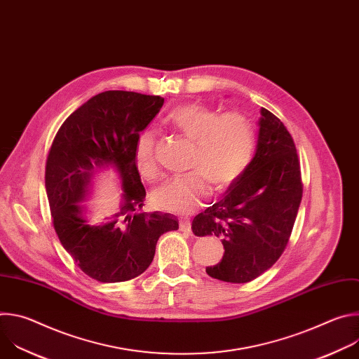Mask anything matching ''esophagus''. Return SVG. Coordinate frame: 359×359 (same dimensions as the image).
Listing matches in <instances>:
<instances>
[{
  "instance_id": "esophagus-1",
  "label": "esophagus",
  "mask_w": 359,
  "mask_h": 359,
  "mask_svg": "<svg viewBox=\"0 0 359 359\" xmlns=\"http://www.w3.org/2000/svg\"><path fill=\"white\" fill-rule=\"evenodd\" d=\"M180 231H183V233L191 231V226H190L189 220H180Z\"/></svg>"
}]
</instances>
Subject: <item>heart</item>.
<instances>
[{"label":"heart","instance_id":"b5f03b06","mask_svg":"<svg viewBox=\"0 0 359 359\" xmlns=\"http://www.w3.org/2000/svg\"><path fill=\"white\" fill-rule=\"evenodd\" d=\"M166 121L194 140L189 163L194 170L168 179L151 197L158 208L184 215L210 194V180L217 189H224L245 172L254 155L255 133L244 115H219L198 104L177 107ZM155 144L156 135L151 129L140 132L135 143V163L144 177L156 176Z\"/></svg>","mask_w":359,"mask_h":359}]
</instances>
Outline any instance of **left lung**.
<instances>
[{
  "mask_svg": "<svg viewBox=\"0 0 359 359\" xmlns=\"http://www.w3.org/2000/svg\"><path fill=\"white\" fill-rule=\"evenodd\" d=\"M260 115L257 146L248 168L191 223L194 236L222 238L223 259L206 273L233 284L252 281L280 259L302 197L290 132L270 111L262 108Z\"/></svg>",
  "mask_w": 359,
  "mask_h": 359,
  "instance_id": "1",
  "label": "left lung"
}]
</instances>
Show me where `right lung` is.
Here are the masks:
<instances>
[{"label":"right lung","instance_id":"obj_1","mask_svg":"<svg viewBox=\"0 0 359 359\" xmlns=\"http://www.w3.org/2000/svg\"><path fill=\"white\" fill-rule=\"evenodd\" d=\"M161 96L107 90L92 96L60 128L45 168V189L58 238L78 267L100 283L140 276L159 237L179 229L170 213L144 212L146 190L135 163L140 132L163 107ZM112 170L123 187L120 209L95 224L84 201L94 180Z\"/></svg>","mask_w":359,"mask_h":359}]
</instances>
